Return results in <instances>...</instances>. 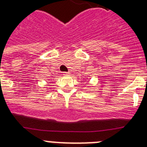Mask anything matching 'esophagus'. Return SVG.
<instances>
[{
    "instance_id": "obj_1",
    "label": "esophagus",
    "mask_w": 147,
    "mask_h": 147,
    "mask_svg": "<svg viewBox=\"0 0 147 147\" xmlns=\"http://www.w3.org/2000/svg\"><path fill=\"white\" fill-rule=\"evenodd\" d=\"M69 74V73L68 72H63V75H65V76H67V75Z\"/></svg>"
}]
</instances>
